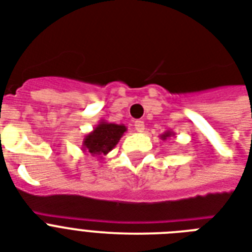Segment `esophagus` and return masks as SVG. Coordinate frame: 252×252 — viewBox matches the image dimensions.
Listing matches in <instances>:
<instances>
[{"mask_svg": "<svg viewBox=\"0 0 252 252\" xmlns=\"http://www.w3.org/2000/svg\"><path fill=\"white\" fill-rule=\"evenodd\" d=\"M134 128H136L137 132H144L145 130V124L141 120H137V122H134Z\"/></svg>", "mask_w": 252, "mask_h": 252, "instance_id": "obj_1", "label": "esophagus"}]
</instances>
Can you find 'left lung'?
<instances>
[{
  "label": "left lung",
  "instance_id": "8db88e82",
  "mask_svg": "<svg viewBox=\"0 0 252 252\" xmlns=\"http://www.w3.org/2000/svg\"><path fill=\"white\" fill-rule=\"evenodd\" d=\"M174 136H175V133H174L172 130H166L165 133H162V134H161V138H162V140H163V141H166L167 138L174 137Z\"/></svg>",
  "mask_w": 252,
  "mask_h": 252
}]
</instances>
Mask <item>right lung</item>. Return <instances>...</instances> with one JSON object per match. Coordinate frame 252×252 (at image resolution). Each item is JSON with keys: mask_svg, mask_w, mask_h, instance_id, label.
Returning <instances> with one entry per match:
<instances>
[{"mask_svg": "<svg viewBox=\"0 0 252 252\" xmlns=\"http://www.w3.org/2000/svg\"><path fill=\"white\" fill-rule=\"evenodd\" d=\"M126 132V126L124 124H115L100 120L96 126H94V129L85 136L81 150L85 154H91V157L102 159L118 145V142Z\"/></svg>", "mask_w": 252, "mask_h": 252, "instance_id": "1", "label": "right lung"}]
</instances>
